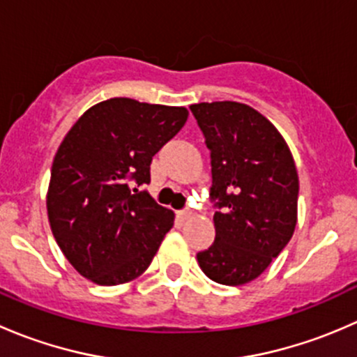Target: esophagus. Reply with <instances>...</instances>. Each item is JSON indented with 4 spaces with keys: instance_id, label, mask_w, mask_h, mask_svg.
Listing matches in <instances>:
<instances>
[{
    "instance_id": "1",
    "label": "esophagus",
    "mask_w": 357,
    "mask_h": 357,
    "mask_svg": "<svg viewBox=\"0 0 357 357\" xmlns=\"http://www.w3.org/2000/svg\"><path fill=\"white\" fill-rule=\"evenodd\" d=\"M178 215L181 219H190L193 215V211H192V208H183V211L178 212Z\"/></svg>"
}]
</instances>
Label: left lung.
I'll return each mask as SVG.
<instances>
[{
	"instance_id": "8db88e82",
	"label": "left lung",
	"mask_w": 357,
	"mask_h": 357,
	"mask_svg": "<svg viewBox=\"0 0 357 357\" xmlns=\"http://www.w3.org/2000/svg\"><path fill=\"white\" fill-rule=\"evenodd\" d=\"M211 152L214 243L197 254L221 285L257 278L287 247L297 225L298 178L285 139L252 107L190 105Z\"/></svg>"
}]
</instances>
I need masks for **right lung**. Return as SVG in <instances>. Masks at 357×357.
<instances>
[{
    "label": "right lung",
    "mask_w": 357,
    "mask_h": 357,
    "mask_svg": "<svg viewBox=\"0 0 357 357\" xmlns=\"http://www.w3.org/2000/svg\"><path fill=\"white\" fill-rule=\"evenodd\" d=\"M188 119L185 107L110 98L86 110L63 138L46 205L53 236L84 278L103 287L138 278L174 212L143 185L152 158Z\"/></svg>",
    "instance_id": "add662e5"
}]
</instances>
